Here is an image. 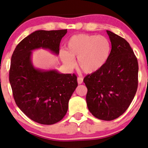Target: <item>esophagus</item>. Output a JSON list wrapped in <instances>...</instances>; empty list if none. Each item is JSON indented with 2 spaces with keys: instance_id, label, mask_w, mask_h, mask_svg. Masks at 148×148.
Returning <instances> with one entry per match:
<instances>
[{
  "instance_id": "1",
  "label": "esophagus",
  "mask_w": 148,
  "mask_h": 148,
  "mask_svg": "<svg viewBox=\"0 0 148 148\" xmlns=\"http://www.w3.org/2000/svg\"><path fill=\"white\" fill-rule=\"evenodd\" d=\"M77 81H78V83L80 84L82 83V82H83V78H80V77H78L77 78Z\"/></svg>"
}]
</instances>
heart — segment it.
I'll return each instance as SVG.
<instances>
[{
	"instance_id": "b5f03b06",
	"label": "heart",
	"mask_w": 148,
	"mask_h": 148,
	"mask_svg": "<svg viewBox=\"0 0 148 148\" xmlns=\"http://www.w3.org/2000/svg\"><path fill=\"white\" fill-rule=\"evenodd\" d=\"M66 50L60 51V58L68 69L75 65L86 74H93L101 70L109 60L112 51L109 39L103 36L80 34L73 35L66 42Z\"/></svg>"
}]
</instances>
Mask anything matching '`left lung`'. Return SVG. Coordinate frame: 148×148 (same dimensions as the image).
<instances>
[{"instance_id":"1","label":"left lung","mask_w":148,"mask_h":148,"mask_svg":"<svg viewBox=\"0 0 148 148\" xmlns=\"http://www.w3.org/2000/svg\"><path fill=\"white\" fill-rule=\"evenodd\" d=\"M112 44L110 57L98 72L84 78L86 101L90 113L98 119L112 121L125 113L138 86V62L125 39L106 30Z\"/></svg>"}]
</instances>
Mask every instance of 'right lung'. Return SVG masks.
Here are the masks:
<instances>
[{"label":"right lung","instance_id":"right-lung-1","mask_svg":"<svg viewBox=\"0 0 148 148\" xmlns=\"http://www.w3.org/2000/svg\"><path fill=\"white\" fill-rule=\"evenodd\" d=\"M66 33L67 29L35 31L17 45L11 57L9 82L15 103L29 119L42 125H53L64 117L77 77L35 68L32 52L43 49L58 56Z\"/></svg>","mask_w":148,"mask_h":148}]
</instances>
